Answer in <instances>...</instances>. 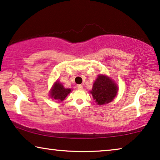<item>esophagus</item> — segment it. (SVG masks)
I'll return each mask as SVG.
<instances>
[{"mask_svg": "<svg viewBox=\"0 0 160 160\" xmlns=\"http://www.w3.org/2000/svg\"><path fill=\"white\" fill-rule=\"evenodd\" d=\"M77 88H78V89H83V85H82V84H78V86H77Z\"/></svg>", "mask_w": 160, "mask_h": 160, "instance_id": "obj_1", "label": "esophagus"}]
</instances>
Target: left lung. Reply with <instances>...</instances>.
Here are the masks:
<instances>
[{
	"instance_id": "8db88e82",
	"label": "left lung",
	"mask_w": 160,
	"mask_h": 160,
	"mask_svg": "<svg viewBox=\"0 0 160 160\" xmlns=\"http://www.w3.org/2000/svg\"><path fill=\"white\" fill-rule=\"evenodd\" d=\"M117 92V85L111 78L101 74L98 76L90 91L93 99L98 105H104L111 102Z\"/></svg>"
}]
</instances>
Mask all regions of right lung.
<instances>
[{
  "instance_id": "right-lung-1",
  "label": "right lung",
  "mask_w": 160,
  "mask_h": 160,
  "mask_svg": "<svg viewBox=\"0 0 160 160\" xmlns=\"http://www.w3.org/2000/svg\"><path fill=\"white\" fill-rule=\"evenodd\" d=\"M71 92V89L65 88L63 85L59 81H57L54 84L53 87H52L51 91H50L49 95L52 98L60 102L64 100Z\"/></svg>"
}]
</instances>
